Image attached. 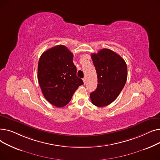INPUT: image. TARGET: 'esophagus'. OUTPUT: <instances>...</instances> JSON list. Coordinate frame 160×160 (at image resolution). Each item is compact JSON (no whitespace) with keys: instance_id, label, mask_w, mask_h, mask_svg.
<instances>
[{"instance_id":"esophagus-1","label":"esophagus","mask_w":160,"mask_h":160,"mask_svg":"<svg viewBox=\"0 0 160 160\" xmlns=\"http://www.w3.org/2000/svg\"><path fill=\"white\" fill-rule=\"evenodd\" d=\"M83 83H84V84H86V78H83Z\"/></svg>"}]
</instances>
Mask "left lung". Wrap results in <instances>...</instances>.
Returning a JSON list of instances; mask_svg holds the SVG:
<instances>
[{
    "instance_id": "left-lung-1",
    "label": "left lung",
    "mask_w": 160,
    "mask_h": 160,
    "mask_svg": "<svg viewBox=\"0 0 160 160\" xmlns=\"http://www.w3.org/2000/svg\"><path fill=\"white\" fill-rule=\"evenodd\" d=\"M91 56L98 84L90 98L95 106L104 107L113 102L123 89L127 79V65L122 58L108 48L101 49Z\"/></svg>"
}]
</instances>
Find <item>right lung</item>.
<instances>
[{
	"label": "right lung",
	"instance_id": "add662e5",
	"mask_svg": "<svg viewBox=\"0 0 160 160\" xmlns=\"http://www.w3.org/2000/svg\"><path fill=\"white\" fill-rule=\"evenodd\" d=\"M72 60V53L62 45L48 49L39 58L38 78L42 93L58 108L68 104L75 91L83 84L77 76Z\"/></svg>",
	"mask_w": 160,
	"mask_h": 160
}]
</instances>
